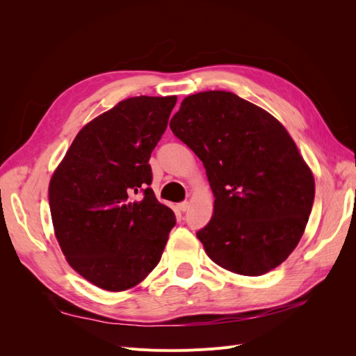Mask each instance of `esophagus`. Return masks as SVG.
<instances>
[{
  "instance_id": "esophagus-1",
  "label": "esophagus",
  "mask_w": 356,
  "mask_h": 356,
  "mask_svg": "<svg viewBox=\"0 0 356 356\" xmlns=\"http://www.w3.org/2000/svg\"><path fill=\"white\" fill-rule=\"evenodd\" d=\"M177 208L181 211V212H186L188 209V202H182V203H178Z\"/></svg>"
}]
</instances>
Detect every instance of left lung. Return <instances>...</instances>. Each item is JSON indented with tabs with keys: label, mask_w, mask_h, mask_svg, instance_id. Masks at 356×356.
Returning <instances> with one entry per match:
<instances>
[{
	"label": "left lung",
	"mask_w": 356,
	"mask_h": 356,
	"mask_svg": "<svg viewBox=\"0 0 356 356\" xmlns=\"http://www.w3.org/2000/svg\"><path fill=\"white\" fill-rule=\"evenodd\" d=\"M202 160L213 193L197 232L225 270L261 276L282 264L305 233L315 178L284 124L225 90L190 95L169 123Z\"/></svg>",
	"instance_id": "left-lung-1"
}]
</instances>
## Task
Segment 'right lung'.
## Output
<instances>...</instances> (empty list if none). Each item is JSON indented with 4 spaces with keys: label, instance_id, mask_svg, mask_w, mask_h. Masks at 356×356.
I'll return each mask as SVG.
<instances>
[{
    "label": "right lung",
    "instance_id": "right-lung-1",
    "mask_svg": "<svg viewBox=\"0 0 356 356\" xmlns=\"http://www.w3.org/2000/svg\"><path fill=\"white\" fill-rule=\"evenodd\" d=\"M177 96H135L74 138L49 184L51 222L68 264L111 293L141 284L159 264L175 213L160 203L149 156ZM143 190L141 201L133 195Z\"/></svg>",
    "mask_w": 356,
    "mask_h": 356
}]
</instances>
